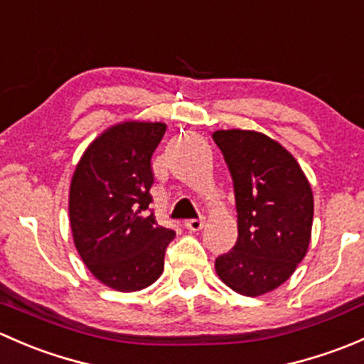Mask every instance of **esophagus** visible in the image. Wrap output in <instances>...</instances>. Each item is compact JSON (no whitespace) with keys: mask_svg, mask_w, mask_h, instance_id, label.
Here are the masks:
<instances>
[{"mask_svg":"<svg viewBox=\"0 0 364 364\" xmlns=\"http://www.w3.org/2000/svg\"><path fill=\"white\" fill-rule=\"evenodd\" d=\"M185 227L188 230H192V232H197V230H200L204 227V220L203 218H193V220H186L185 222Z\"/></svg>","mask_w":364,"mask_h":364,"instance_id":"34e87169","label":"esophagus"}]
</instances>
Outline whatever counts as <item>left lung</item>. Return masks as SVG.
<instances>
[{
    "label": "left lung",
    "mask_w": 364,
    "mask_h": 364,
    "mask_svg": "<svg viewBox=\"0 0 364 364\" xmlns=\"http://www.w3.org/2000/svg\"><path fill=\"white\" fill-rule=\"evenodd\" d=\"M234 181L237 241L215 260L220 280L257 297L280 287L304 259L311 240L314 192L280 142L253 130L213 132Z\"/></svg>",
    "instance_id": "8db88e82"
}]
</instances>
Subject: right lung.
Returning <instances> with one entry per match:
<instances>
[{"mask_svg":"<svg viewBox=\"0 0 364 364\" xmlns=\"http://www.w3.org/2000/svg\"><path fill=\"white\" fill-rule=\"evenodd\" d=\"M160 121H121L80 156L70 183L73 245L100 284L119 292L149 287L164 271L176 232L148 213L151 155L165 134Z\"/></svg>","mask_w":364,"mask_h":364,"instance_id":"right-lung-1","label":"right lung"}]
</instances>
